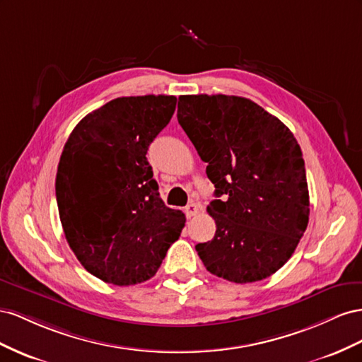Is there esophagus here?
I'll use <instances>...</instances> for the list:
<instances>
[{
	"instance_id": "34e87169",
	"label": "esophagus",
	"mask_w": 362,
	"mask_h": 362,
	"mask_svg": "<svg viewBox=\"0 0 362 362\" xmlns=\"http://www.w3.org/2000/svg\"><path fill=\"white\" fill-rule=\"evenodd\" d=\"M200 212V204L199 203H189L187 208H185V214H187L188 218H192Z\"/></svg>"
}]
</instances>
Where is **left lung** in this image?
Instances as JSON below:
<instances>
[{"label": "left lung", "mask_w": 362, "mask_h": 362, "mask_svg": "<svg viewBox=\"0 0 362 362\" xmlns=\"http://www.w3.org/2000/svg\"><path fill=\"white\" fill-rule=\"evenodd\" d=\"M177 119L208 163L215 236L195 245L209 273L262 281L294 253L309 220L305 160L291 130L252 100L180 95Z\"/></svg>", "instance_id": "obj_1"}]
</instances>
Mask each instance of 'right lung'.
I'll list each match as a JSON object with an SVG mask.
<instances>
[{
    "label": "right lung",
    "mask_w": 362,
    "mask_h": 362,
    "mask_svg": "<svg viewBox=\"0 0 362 362\" xmlns=\"http://www.w3.org/2000/svg\"><path fill=\"white\" fill-rule=\"evenodd\" d=\"M175 103L174 95L112 100L77 124L62 151V227L80 264L107 284L148 281L187 221L162 202L147 160Z\"/></svg>",
    "instance_id": "obj_1"
}]
</instances>
